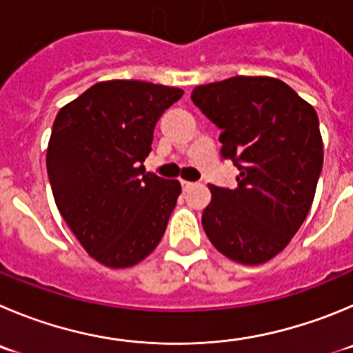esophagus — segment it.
<instances>
[{
  "label": "esophagus",
  "mask_w": 353,
  "mask_h": 353,
  "mask_svg": "<svg viewBox=\"0 0 353 353\" xmlns=\"http://www.w3.org/2000/svg\"><path fill=\"white\" fill-rule=\"evenodd\" d=\"M193 186H195V183H190V181H181V188H183V192H190Z\"/></svg>",
  "instance_id": "obj_1"
}]
</instances>
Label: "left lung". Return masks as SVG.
Returning a JSON list of instances; mask_svg holds the SVG:
<instances>
[{
	"instance_id": "left-lung-1",
	"label": "left lung",
	"mask_w": 353,
	"mask_h": 353,
	"mask_svg": "<svg viewBox=\"0 0 353 353\" xmlns=\"http://www.w3.org/2000/svg\"><path fill=\"white\" fill-rule=\"evenodd\" d=\"M192 101L221 128L223 157L240 170L235 190L209 184L203 230L232 261H270L288 247L314 202L324 161L317 113L270 77L199 85Z\"/></svg>"
}]
</instances>
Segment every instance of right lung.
<instances>
[{
	"label": "right lung",
	"mask_w": 353,
	"mask_h": 353,
	"mask_svg": "<svg viewBox=\"0 0 353 353\" xmlns=\"http://www.w3.org/2000/svg\"><path fill=\"white\" fill-rule=\"evenodd\" d=\"M184 92L137 80L99 81L57 113L47 150L55 203L90 258L130 268L154 251L181 193L146 172L158 118Z\"/></svg>",
	"instance_id": "1"
}]
</instances>
